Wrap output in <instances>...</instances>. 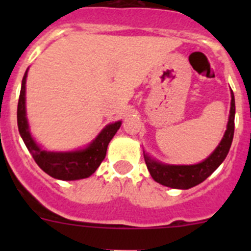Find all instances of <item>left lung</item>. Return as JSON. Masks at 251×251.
I'll return each mask as SVG.
<instances>
[{
    "label": "left lung",
    "instance_id": "1",
    "mask_svg": "<svg viewBox=\"0 0 251 251\" xmlns=\"http://www.w3.org/2000/svg\"><path fill=\"white\" fill-rule=\"evenodd\" d=\"M231 111H229L227 130L221 143L215 149L214 153L209 158L205 159L203 163H199L197 165H164L151 159L148 155H144L146 165L154 181L163 186L171 187V188L188 189L205 181L221 165L228 154L234 135L235 103L233 92H231Z\"/></svg>",
    "mask_w": 251,
    "mask_h": 251
}]
</instances>
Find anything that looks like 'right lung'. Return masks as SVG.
Wrapping results in <instances>:
<instances>
[{"label": "right lung", "instance_id": "add662e5", "mask_svg": "<svg viewBox=\"0 0 251 251\" xmlns=\"http://www.w3.org/2000/svg\"><path fill=\"white\" fill-rule=\"evenodd\" d=\"M27 70L25 72L22 81V90L18 102V128L24 141L25 146L31 153L32 158L37 165L47 175L53 178L63 179V181H73L90 177L97 170L107 154L108 144L116 131L121 125V121L108 125L95 141L83 151H69V153H53V151H42L35 141L31 138L27 126L26 114H25V82H26Z\"/></svg>", "mask_w": 251, "mask_h": 251}]
</instances>
